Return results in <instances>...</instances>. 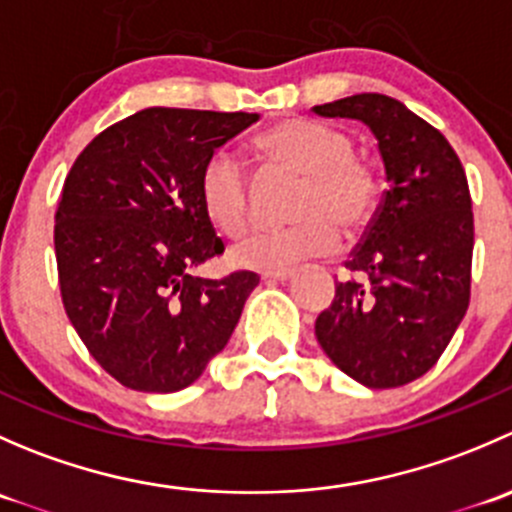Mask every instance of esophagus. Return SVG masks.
<instances>
[{"mask_svg": "<svg viewBox=\"0 0 512 512\" xmlns=\"http://www.w3.org/2000/svg\"><path fill=\"white\" fill-rule=\"evenodd\" d=\"M292 277V270H267L262 272V280L267 282H287Z\"/></svg>", "mask_w": 512, "mask_h": 512, "instance_id": "esophagus-1", "label": "esophagus"}]
</instances>
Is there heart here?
<instances>
[{"label": "heart", "instance_id": "1", "mask_svg": "<svg viewBox=\"0 0 512 512\" xmlns=\"http://www.w3.org/2000/svg\"><path fill=\"white\" fill-rule=\"evenodd\" d=\"M257 151L272 170L302 178L292 203L299 223L265 230L235 250V262L252 270H287L307 257L337 247L347 235L364 230L376 208L379 183L366 160L354 156V141L324 123L292 118L257 138ZM200 203L210 223L240 240L252 223V183L245 165L232 153L218 151L200 170Z\"/></svg>", "mask_w": 512, "mask_h": 512}]
</instances>
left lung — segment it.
<instances>
[{"label": "left lung", "mask_w": 512, "mask_h": 512, "mask_svg": "<svg viewBox=\"0 0 512 512\" xmlns=\"http://www.w3.org/2000/svg\"><path fill=\"white\" fill-rule=\"evenodd\" d=\"M361 121L379 143L386 183L374 220L314 324L324 354L369 389L426 374L471 299L473 210L466 170L441 131L396 98L356 94L312 108Z\"/></svg>", "instance_id": "left-lung-1"}]
</instances>
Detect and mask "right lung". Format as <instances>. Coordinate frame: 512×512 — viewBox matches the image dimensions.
<instances>
[{"mask_svg":"<svg viewBox=\"0 0 512 512\" xmlns=\"http://www.w3.org/2000/svg\"><path fill=\"white\" fill-rule=\"evenodd\" d=\"M257 113L143 108L81 151L54 225L64 309L123 386L173 394L225 349L255 272L193 275L225 245L200 203V170Z\"/></svg>","mask_w":512,"mask_h":512,"instance_id":"right-lung-1","label":"right lung"}]
</instances>
